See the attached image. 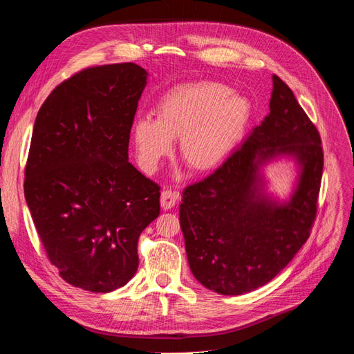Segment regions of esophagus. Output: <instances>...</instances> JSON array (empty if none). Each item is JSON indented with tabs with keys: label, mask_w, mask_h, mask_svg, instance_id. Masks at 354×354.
<instances>
[{
	"label": "esophagus",
	"mask_w": 354,
	"mask_h": 354,
	"mask_svg": "<svg viewBox=\"0 0 354 354\" xmlns=\"http://www.w3.org/2000/svg\"><path fill=\"white\" fill-rule=\"evenodd\" d=\"M178 201H179V193L171 192V189H162L161 197H160L162 209H165V211L171 209V207H175Z\"/></svg>",
	"instance_id": "34e87169"
}]
</instances>
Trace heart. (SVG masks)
Wrapping results in <instances>:
<instances>
[{
  "label": "heart",
  "instance_id": "heart-1",
  "mask_svg": "<svg viewBox=\"0 0 354 354\" xmlns=\"http://www.w3.org/2000/svg\"><path fill=\"white\" fill-rule=\"evenodd\" d=\"M250 100L220 84L198 82L174 88L160 100L157 118L133 124V142L145 170H156L174 152L196 174L220 169L236 149L251 120Z\"/></svg>",
  "mask_w": 354,
  "mask_h": 354
}]
</instances>
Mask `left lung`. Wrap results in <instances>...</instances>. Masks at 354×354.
<instances>
[{"instance_id":"left-lung-1","label":"left lung","mask_w":354,"mask_h":354,"mask_svg":"<svg viewBox=\"0 0 354 354\" xmlns=\"http://www.w3.org/2000/svg\"><path fill=\"white\" fill-rule=\"evenodd\" d=\"M269 113L224 165L183 193L179 221L194 278L220 295L268 284L306 242L317 214L320 134L283 80L272 76ZM292 158L297 180L287 201L266 193L263 167Z\"/></svg>"}]
</instances>
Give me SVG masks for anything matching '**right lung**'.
<instances>
[{
	"instance_id": "right-lung-1",
	"label": "right lung",
	"mask_w": 354,
	"mask_h": 354,
	"mask_svg": "<svg viewBox=\"0 0 354 354\" xmlns=\"http://www.w3.org/2000/svg\"><path fill=\"white\" fill-rule=\"evenodd\" d=\"M147 80L133 62L85 68L52 91L34 122L25 201L50 263L88 292L129 283L140 233L160 215V187L129 161Z\"/></svg>"
}]
</instances>
